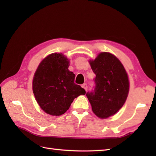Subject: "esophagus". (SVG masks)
<instances>
[{"instance_id":"obj_1","label":"esophagus","mask_w":156,"mask_h":156,"mask_svg":"<svg viewBox=\"0 0 156 156\" xmlns=\"http://www.w3.org/2000/svg\"><path fill=\"white\" fill-rule=\"evenodd\" d=\"M82 88H83L84 89V90H85L86 91H87V88H88V86H87V84H82Z\"/></svg>"}]
</instances>
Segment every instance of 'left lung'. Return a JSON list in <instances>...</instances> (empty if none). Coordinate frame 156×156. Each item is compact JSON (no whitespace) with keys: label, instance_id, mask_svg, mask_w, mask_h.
Segmentation results:
<instances>
[{"label":"left lung","instance_id":"1","mask_svg":"<svg viewBox=\"0 0 156 156\" xmlns=\"http://www.w3.org/2000/svg\"><path fill=\"white\" fill-rule=\"evenodd\" d=\"M95 74L94 87L86 95L94 113L101 119L115 115L122 106L129 93L127 74L121 62L107 52L90 60Z\"/></svg>","mask_w":156,"mask_h":156}]
</instances>
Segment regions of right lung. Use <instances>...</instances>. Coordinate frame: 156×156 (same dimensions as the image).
Here are the masks:
<instances>
[{"label":"right lung","mask_w":156,"mask_h":156,"mask_svg":"<svg viewBox=\"0 0 156 156\" xmlns=\"http://www.w3.org/2000/svg\"><path fill=\"white\" fill-rule=\"evenodd\" d=\"M69 61L62 54H51L43 60L33 80V91L42 110L59 116L67 111L74 99L86 91L74 83L75 74L68 69Z\"/></svg>","instance_id":"1"}]
</instances>
